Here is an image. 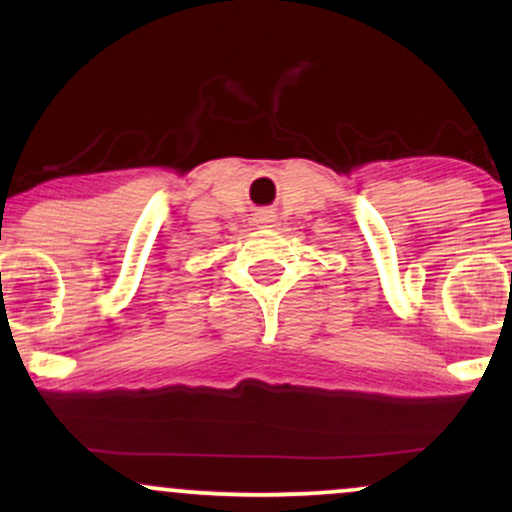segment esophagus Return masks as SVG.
<instances>
[{
	"mask_svg": "<svg viewBox=\"0 0 512 512\" xmlns=\"http://www.w3.org/2000/svg\"><path fill=\"white\" fill-rule=\"evenodd\" d=\"M257 221L264 223V226H272V223H274V211H260V214H257Z\"/></svg>",
	"mask_w": 512,
	"mask_h": 512,
	"instance_id": "obj_1",
	"label": "esophagus"
}]
</instances>
